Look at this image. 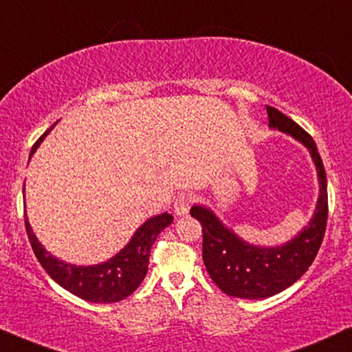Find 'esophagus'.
Returning <instances> with one entry per match:
<instances>
[{
	"instance_id": "1",
	"label": "esophagus",
	"mask_w": 352,
	"mask_h": 352,
	"mask_svg": "<svg viewBox=\"0 0 352 352\" xmlns=\"http://www.w3.org/2000/svg\"><path fill=\"white\" fill-rule=\"evenodd\" d=\"M190 204H192V197H190L189 194H181V196H177L175 201V212L177 215H188Z\"/></svg>"
}]
</instances>
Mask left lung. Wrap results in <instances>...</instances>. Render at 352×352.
<instances>
[{"mask_svg": "<svg viewBox=\"0 0 352 352\" xmlns=\"http://www.w3.org/2000/svg\"><path fill=\"white\" fill-rule=\"evenodd\" d=\"M266 111L269 127L289 133L309 148L318 175L320 196L309 225L285 245L272 248L241 240L207 207L190 209V215L202 225V259L210 279L227 296L240 298L272 297L300 279L322 246L328 220L327 173L314 138L276 107L266 106Z\"/></svg>", "mask_w": 352, "mask_h": 352, "instance_id": "obj_1", "label": "left lung"}]
</instances>
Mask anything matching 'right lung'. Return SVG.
I'll return each instance as SVG.
<instances>
[{
	"label": "right lung",
	"instance_id": "right-lung-1",
	"mask_svg": "<svg viewBox=\"0 0 352 352\" xmlns=\"http://www.w3.org/2000/svg\"><path fill=\"white\" fill-rule=\"evenodd\" d=\"M50 130L52 129L47 130L34 143L30 156L34 155V151L37 150L43 137ZM24 222L34 254L56 284L83 300L93 303H114L124 300L130 294L135 292L142 280L145 279L146 271H148L151 246L160 233L173 222V215L164 212L162 215L151 217L133 233L132 240L124 246V250H120L109 261L94 264V266H75V264H68L54 258L49 251L43 250V246L34 235L28 215H24Z\"/></svg>",
	"mask_w": 352,
	"mask_h": 352
}]
</instances>
